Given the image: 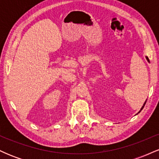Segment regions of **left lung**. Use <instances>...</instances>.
Segmentation results:
<instances>
[{
  "label": "left lung",
  "instance_id": "8db88e82",
  "mask_svg": "<svg viewBox=\"0 0 159 159\" xmlns=\"http://www.w3.org/2000/svg\"><path fill=\"white\" fill-rule=\"evenodd\" d=\"M147 61H148L149 62V58H148V57H147ZM146 102H147V101H146V102H144V104H143V107H141V109H140V111H142V109H143V107H144V105H145V104H146ZM140 111H139V112H140ZM139 112H138V113H139Z\"/></svg>",
  "mask_w": 159,
  "mask_h": 159
}]
</instances>
